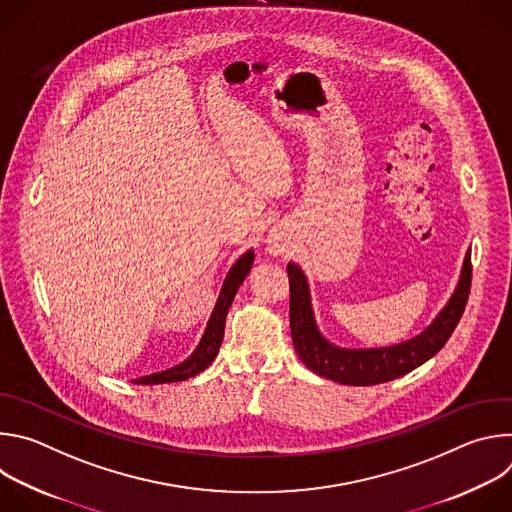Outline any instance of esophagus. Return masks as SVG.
<instances>
[{"mask_svg": "<svg viewBox=\"0 0 512 512\" xmlns=\"http://www.w3.org/2000/svg\"><path fill=\"white\" fill-rule=\"evenodd\" d=\"M269 249H271L273 253H279V251H281V243H279L277 239H269Z\"/></svg>", "mask_w": 512, "mask_h": 512, "instance_id": "obj_1", "label": "esophagus"}]
</instances>
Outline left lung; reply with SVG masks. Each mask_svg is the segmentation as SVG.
Here are the masks:
<instances>
[{"label":"left lung","mask_w":512,"mask_h":512,"mask_svg":"<svg viewBox=\"0 0 512 512\" xmlns=\"http://www.w3.org/2000/svg\"><path fill=\"white\" fill-rule=\"evenodd\" d=\"M287 275L291 340H294V348L302 362L316 375L336 381L340 385L369 387L411 373L419 364H423L444 348L468 304L472 285V259L468 253L464 259L460 283L454 291L452 300L425 332L403 344L371 350H344L326 342L318 332L312 316L308 281L302 269L294 263H289Z\"/></svg>","instance_id":"left-lung-1"}]
</instances>
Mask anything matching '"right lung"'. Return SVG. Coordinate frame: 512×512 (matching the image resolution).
Masks as SVG:
<instances>
[{
  "instance_id": "obj_1",
  "label": "right lung",
  "mask_w": 512,
  "mask_h": 512,
  "mask_svg": "<svg viewBox=\"0 0 512 512\" xmlns=\"http://www.w3.org/2000/svg\"><path fill=\"white\" fill-rule=\"evenodd\" d=\"M253 251H247L235 265L233 269L229 271L227 279H225V285L221 289V296H218V302L214 306V312L208 320V326L204 330V336L198 344V348L194 350V354L184 360L182 364H178V367L170 369V371H164V373H156V375H150V377H141L137 379L135 383L137 385H162V383H174V381H186L198 373H202L208 364L216 358L218 354V348H221L223 344V336H225V320H227V314H229V308L235 300V294L239 285L243 283V279L247 277V273L251 271V265H253Z\"/></svg>"
}]
</instances>
